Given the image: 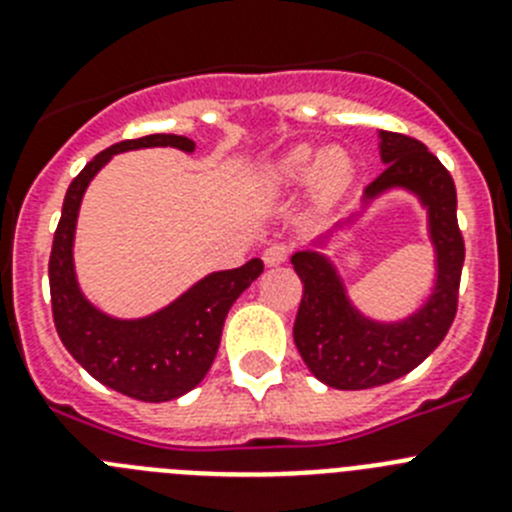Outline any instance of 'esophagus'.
<instances>
[{
	"mask_svg": "<svg viewBox=\"0 0 512 512\" xmlns=\"http://www.w3.org/2000/svg\"><path fill=\"white\" fill-rule=\"evenodd\" d=\"M289 251H292V246H289V243H284V241L271 243V246L264 251V264L266 266L284 264V261L289 259Z\"/></svg>",
	"mask_w": 512,
	"mask_h": 512,
	"instance_id": "obj_1",
	"label": "esophagus"
}]
</instances>
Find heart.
<instances>
[{
	"mask_svg": "<svg viewBox=\"0 0 512 512\" xmlns=\"http://www.w3.org/2000/svg\"><path fill=\"white\" fill-rule=\"evenodd\" d=\"M279 174L287 182H302L312 176V187L320 200H333L354 174V164H351L348 153L338 151V148L318 153L310 146H300L284 156V161L279 164Z\"/></svg>",
	"mask_w": 512,
	"mask_h": 512,
	"instance_id": "b5f03b06",
	"label": "heart"
}]
</instances>
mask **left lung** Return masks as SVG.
<instances>
[{
    "instance_id": "obj_1",
    "label": "left lung",
    "mask_w": 512,
    "mask_h": 512,
    "mask_svg": "<svg viewBox=\"0 0 512 512\" xmlns=\"http://www.w3.org/2000/svg\"><path fill=\"white\" fill-rule=\"evenodd\" d=\"M382 174L364 189V200L405 187L428 207L436 246L438 279L431 300L402 323L364 318L343 292L341 277L318 251L292 256L302 279L295 343L302 361L320 382L336 390H369L413 372L436 351L454 323L459 305L464 238L456 220V187L446 166L420 140L382 130Z\"/></svg>"
}]
</instances>
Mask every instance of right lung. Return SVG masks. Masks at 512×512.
Masks as SVG:
<instances>
[{
    "instance_id": "1",
    "label": "right lung",
    "mask_w": 512,
    "mask_h": 512,
    "mask_svg": "<svg viewBox=\"0 0 512 512\" xmlns=\"http://www.w3.org/2000/svg\"><path fill=\"white\" fill-rule=\"evenodd\" d=\"M151 146H174L189 153L194 151V140L156 133L120 140L97 153L69 184L53 235L48 279L53 323L66 351L97 382L115 392L140 402H166L187 395L210 372L228 310L264 271V261L251 259L238 269L215 271L169 307L140 320H115L84 300L74 274V230L81 197L115 153Z\"/></svg>"
}]
</instances>
